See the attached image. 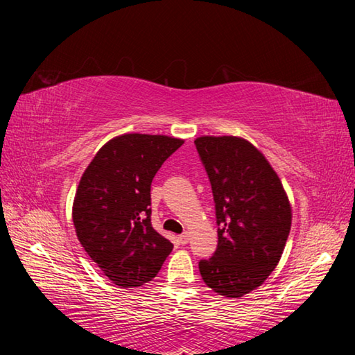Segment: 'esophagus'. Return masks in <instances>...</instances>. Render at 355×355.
<instances>
[{"mask_svg": "<svg viewBox=\"0 0 355 355\" xmlns=\"http://www.w3.org/2000/svg\"><path fill=\"white\" fill-rule=\"evenodd\" d=\"M178 241H180V244H183V245L189 243V233H187V232L182 233V235L178 236Z\"/></svg>", "mask_w": 355, "mask_h": 355, "instance_id": "obj_1", "label": "esophagus"}]
</instances>
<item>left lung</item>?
I'll return each instance as SVG.
<instances>
[{
  "label": "left lung",
  "instance_id": "8db88e82",
  "mask_svg": "<svg viewBox=\"0 0 355 355\" xmlns=\"http://www.w3.org/2000/svg\"><path fill=\"white\" fill-rule=\"evenodd\" d=\"M212 184L218 247L198 267L209 288L243 297L281 261L291 229V205L275 169L250 141L235 135L195 140Z\"/></svg>",
  "mask_w": 355,
  "mask_h": 355
}]
</instances>
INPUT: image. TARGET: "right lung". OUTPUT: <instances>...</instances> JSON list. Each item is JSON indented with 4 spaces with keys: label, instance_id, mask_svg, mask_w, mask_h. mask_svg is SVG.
Listing matches in <instances>:
<instances>
[{
    "label": "right lung",
    "instance_id": "obj_1",
    "mask_svg": "<svg viewBox=\"0 0 355 355\" xmlns=\"http://www.w3.org/2000/svg\"><path fill=\"white\" fill-rule=\"evenodd\" d=\"M184 140L122 134L97 150L73 201L78 239L112 284L140 286L157 276L172 243L150 224V183Z\"/></svg>",
    "mask_w": 355,
    "mask_h": 355
}]
</instances>
